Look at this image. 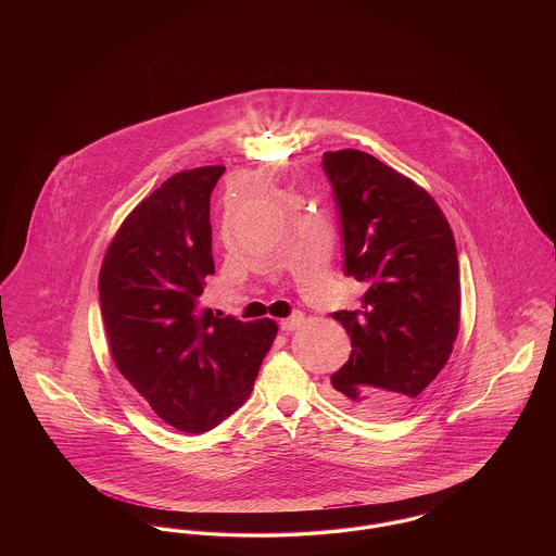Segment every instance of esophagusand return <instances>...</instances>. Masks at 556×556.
Masks as SVG:
<instances>
[{"instance_id":"obj_1","label":"esophagus","mask_w":556,"mask_h":556,"mask_svg":"<svg viewBox=\"0 0 556 556\" xmlns=\"http://www.w3.org/2000/svg\"><path fill=\"white\" fill-rule=\"evenodd\" d=\"M302 323H304V315H302V313H293L291 317L281 320V329H283V331H295Z\"/></svg>"}]
</instances>
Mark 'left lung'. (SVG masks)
Segmentation results:
<instances>
[{
  "instance_id": "left-lung-1",
  "label": "left lung",
  "mask_w": 556,
  "mask_h": 556,
  "mask_svg": "<svg viewBox=\"0 0 556 556\" xmlns=\"http://www.w3.org/2000/svg\"><path fill=\"white\" fill-rule=\"evenodd\" d=\"M323 168L342 214L345 275L367 293L340 311L352 354L331 375L336 400L352 413H404L448 363L460 323L456 243L435 200L392 166L361 150L325 152Z\"/></svg>"
}]
</instances>
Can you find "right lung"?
I'll list each match as a JSON object with an SVG mask.
<instances>
[{"label":"right lung","mask_w":556,"mask_h":556,"mask_svg":"<svg viewBox=\"0 0 556 556\" xmlns=\"http://www.w3.org/2000/svg\"><path fill=\"white\" fill-rule=\"evenodd\" d=\"M225 166L168 177L118 227L100 268L108 348L164 424L204 433L248 400L277 323L200 311L212 261L211 193Z\"/></svg>","instance_id":"right-lung-1"}]
</instances>
